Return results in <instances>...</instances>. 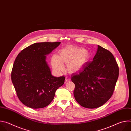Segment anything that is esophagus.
I'll list each match as a JSON object with an SVG mask.
<instances>
[{"instance_id":"obj_1","label":"esophagus","mask_w":131,"mask_h":131,"mask_svg":"<svg viewBox=\"0 0 131 131\" xmlns=\"http://www.w3.org/2000/svg\"><path fill=\"white\" fill-rule=\"evenodd\" d=\"M70 80V79H69V78H66V79H65V83H67V82H68V81H69Z\"/></svg>"}]
</instances>
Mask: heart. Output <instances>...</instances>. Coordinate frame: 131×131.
Here are the masks:
<instances>
[{
    "label": "heart",
    "mask_w": 131,
    "mask_h": 131,
    "mask_svg": "<svg viewBox=\"0 0 131 131\" xmlns=\"http://www.w3.org/2000/svg\"><path fill=\"white\" fill-rule=\"evenodd\" d=\"M90 58V52L84 48L68 46L60 51L58 57L53 56L51 62L53 68L58 73L65 71L63 64L67 65L68 72L76 73L86 66Z\"/></svg>",
    "instance_id": "heart-1"
}]
</instances>
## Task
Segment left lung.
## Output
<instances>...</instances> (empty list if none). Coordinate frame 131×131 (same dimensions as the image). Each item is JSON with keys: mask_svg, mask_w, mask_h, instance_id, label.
Segmentation results:
<instances>
[{"mask_svg": "<svg viewBox=\"0 0 131 131\" xmlns=\"http://www.w3.org/2000/svg\"><path fill=\"white\" fill-rule=\"evenodd\" d=\"M119 67L109 51L98 46L93 60L71 76L75 84L74 97L82 107L98 108L113 95L119 76Z\"/></svg>", "mask_w": 131, "mask_h": 131, "instance_id": "8db88e82", "label": "left lung"}]
</instances>
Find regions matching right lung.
<instances>
[{
    "label": "right lung",
    "instance_id": "1",
    "mask_svg": "<svg viewBox=\"0 0 131 131\" xmlns=\"http://www.w3.org/2000/svg\"><path fill=\"white\" fill-rule=\"evenodd\" d=\"M60 42L35 43L19 53L14 62L11 80L17 96L25 106L42 108L53 101L55 91L64 83L65 77L53 76L46 56Z\"/></svg>",
    "mask_w": 131,
    "mask_h": 131
}]
</instances>
